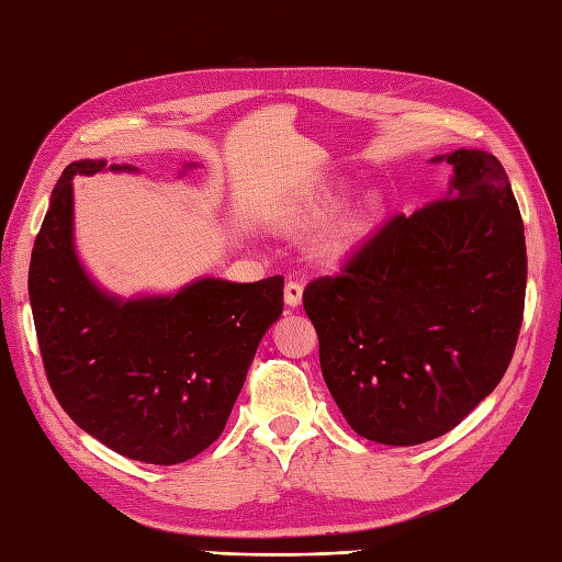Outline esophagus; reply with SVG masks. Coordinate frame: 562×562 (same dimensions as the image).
<instances>
[{"instance_id": "obj_1", "label": "esophagus", "mask_w": 562, "mask_h": 562, "mask_svg": "<svg viewBox=\"0 0 562 562\" xmlns=\"http://www.w3.org/2000/svg\"><path fill=\"white\" fill-rule=\"evenodd\" d=\"M285 305H291V307H297L301 305V301H303V283L297 281V279H289L285 281Z\"/></svg>"}]
</instances>
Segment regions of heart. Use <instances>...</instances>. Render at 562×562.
I'll use <instances>...</instances> for the list:
<instances>
[{
  "label": "heart",
  "instance_id": "obj_1",
  "mask_svg": "<svg viewBox=\"0 0 562 562\" xmlns=\"http://www.w3.org/2000/svg\"><path fill=\"white\" fill-rule=\"evenodd\" d=\"M373 209L375 205L369 201V203H359L357 209H351L347 215H341L339 223L331 227L327 235V243H325L327 251H345L347 247L357 243V239H361L373 221Z\"/></svg>",
  "mask_w": 562,
  "mask_h": 562
}]
</instances>
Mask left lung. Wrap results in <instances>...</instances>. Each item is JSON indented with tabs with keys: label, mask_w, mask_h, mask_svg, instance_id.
<instances>
[{
	"label": "left lung",
	"mask_w": 562,
	"mask_h": 562,
	"mask_svg": "<svg viewBox=\"0 0 562 562\" xmlns=\"http://www.w3.org/2000/svg\"><path fill=\"white\" fill-rule=\"evenodd\" d=\"M446 162V196L391 215L303 291L325 383L369 441L443 437L495 391L517 349L526 243L507 171L483 150Z\"/></svg>",
	"instance_id": "left-lung-1"
}]
</instances>
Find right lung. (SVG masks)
I'll list each match as a JSON object with an SVG mask.
<instances>
[{"instance_id": "obj_1", "label": "right lung", "mask_w": 562, "mask_h": 562, "mask_svg": "<svg viewBox=\"0 0 562 562\" xmlns=\"http://www.w3.org/2000/svg\"><path fill=\"white\" fill-rule=\"evenodd\" d=\"M101 169L87 159L63 171L31 251L45 378L75 425L111 451L184 463L223 434L259 341L283 311V277L201 279L175 297L128 303L104 295L72 247V177Z\"/></svg>"}]
</instances>
